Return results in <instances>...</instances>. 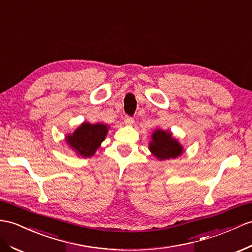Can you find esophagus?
Returning a JSON list of instances; mask_svg holds the SVG:
<instances>
[{"label": "esophagus", "instance_id": "1", "mask_svg": "<svg viewBox=\"0 0 252 252\" xmlns=\"http://www.w3.org/2000/svg\"><path fill=\"white\" fill-rule=\"evenodd\" d=\"M124 123H125L126 125H132L133 124V119L130 118V116H125Z\"/></svg>", "mask_w": 252, "mask_h": 252}]
</instances>
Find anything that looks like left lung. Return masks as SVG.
<instances>
[{
	"instance_id": "1",
	"label": "left lung",
	"mask_w": 252,
	"mask_h": 252,
	"mask_svg": "<svg viewBox=\"0 0 252 252\" xmlns=\"http://www.w3.org/2000/svg\"><path fill=\"white\" fill-rule=\"evenodd\" d=\"M149 143V150L158 160H169L175 159L184 153L183 145L173 137L170 130H163L160 128L152 133Z\"/></svg>"
}]
</instances>
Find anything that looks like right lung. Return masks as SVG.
<instances>
[{
  "instance_id": "add662e5",
  "label": "right lung",
  "mask_w": 252,
  "mask_h": 252,
  "mask_svg": "<svg viewBox=\"0 0 252 252\" xmlns=\"http://www.w3.org/2000/svg\"><path fill=\"white\" fill-rule=\"evenodd\" d=\"M109 128L107 124L102 123L91 124L89 122H83L72 133L66 134L65 141L77 156L89 158L95 155L96 151L99 149L107 137Z\"/></svg>"
}]
</instances>
